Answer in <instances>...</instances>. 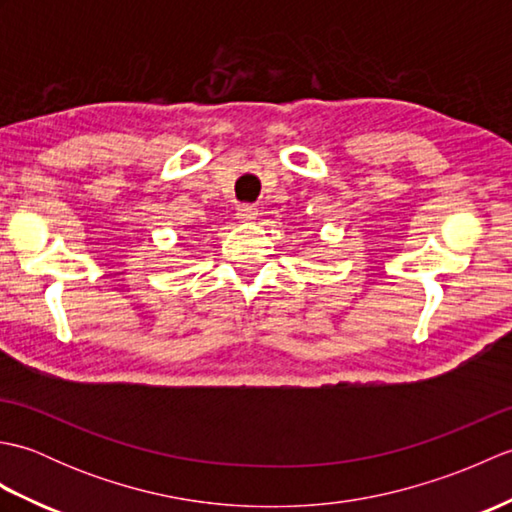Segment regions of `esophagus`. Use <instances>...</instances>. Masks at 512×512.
I'll return each instance as SVG.
<instances>
[{"label": "esophagus", "mask_w": 512, "mask_h": 512, "mask_svg": "<svg viewBox=\"0 0 512 512\" xmlns=\"http://www.w3.org/2000/svg\"><path fill=\"white\" fill-rule=\"evenodd\" d=\"M237 217L242 222H253L257 217V206L255 204H239L237 206Z\"/></svg>", "instance_id": "1"}]
</instances>
